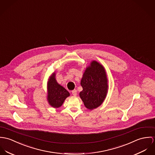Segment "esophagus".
<instances>
[{
    "label": "esophagus",
    "instance_id": "esophagus-1",
    "mask_svg": "<svg viewBox=\"0 0 155 155\" xmlns=\"http://www.w3.org/2000/svg\"><path fill=\"white\" fill-rule=\"evenodd\" d=\"M72 95L74 96H77V90H72Z\"/></svg>",
    "mask_w": 155,
    "mask_h": 155
}]
</instances>
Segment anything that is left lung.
Returning a JSON list of instances; mask_svg holds the SVG:
<instances>
[{
	"label": "left lung",
	"instance_id": "obj_1",
	"mask_svg": "<svg viewBox=\"0 0 155 155\" xmlns=\"http://www.w3.org/2000/svg\"><path fill=\"white\" fill-rule=\"evenodd\" d=\"M83 90L80 97L88 109L97 108L106 97L108 85L105 69L96 61L86 68L81 80Z\"/></svg>",
	"mask_w": 155,
	"mask_h": 155
}]
</instances>
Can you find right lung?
Returning a JSON list of instances; mask_svg holds the SVG:
<instances>
[{"label":"right lung","mask_w":155,"mask_h":155,"mask_svg":"<svg viewBox=\"0 0 155 155\" xmlns=\"http://www.w3.org/2000/svg\"><path fill=\"white\" fill-rule=\"evenodd\" d=\"M69 95V92L57 83L55 72L53 73L48 83V101L49 104L55 108L59 107Z\"/></svg>","instance_id":"right-lung-1"}]
</instances>
